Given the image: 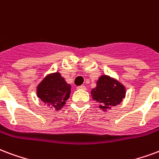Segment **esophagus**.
<instances>
[{"mask_svg":"<svg viewBox=\"0 0 159 159\" xmlns=\"http://www.w3.org/2000/svg\"><path fill=\"white\" fill-rule=\"evenodd\" d=\"M77 89H81V90H86V89H86L85 86H80V87H78Z\"/></svg>","mask_w":159,"mask_h":159,"instance_id":"34e87169","label":"esophagus"}]
</instances>
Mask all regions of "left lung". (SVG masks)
<instances>
[{"label":"left lung","instance_id":"8db88e82","mask_svg":"<svg viewBox=\"0 0 159 159\" xmlns=\"http://www.w3.org/2000/svg\"><path fill=\"white\" fill-rule=\"evenodd\" d=\"M93 99L100 103L99 108L103 111H108L113 107L121 103L125 98L126 89L120 81L108 75L99 76L96 87L92 89Z\"/></svg>","mask_w":159,"mask_h":159}]
</instances>
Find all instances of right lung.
I'll use <instances>...</instances> for the list:
<instances>
[{
    "label": "right lung",
    "instance_id": "obj_1",
    "mask_svg": "<svg viewBox=\"0 0 159 159\" xmlns=\"http://www.w3.org/2000/svg\"><path fill=\"white\" fill-rule=\"evenodd\" d=\"M70 84H68L61 74L56 71L48 74L36 88L37 97L51 108L60 110L70 98Z\"/></svg>",
    "mask_w": 159,
    "mask_h": 159
}]
</instances>
